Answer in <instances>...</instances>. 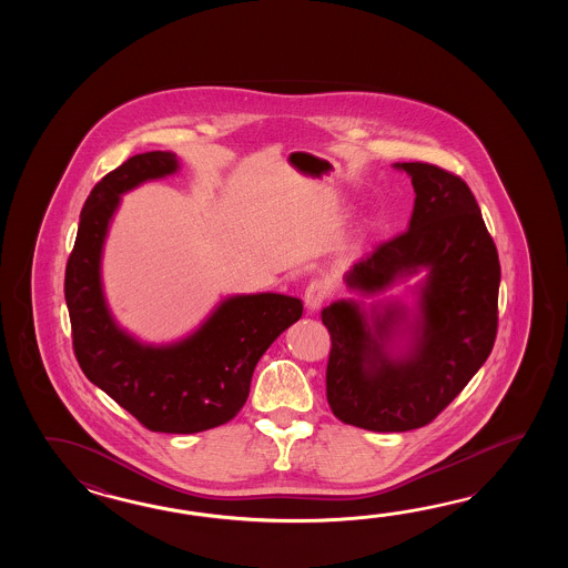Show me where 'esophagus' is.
<instances>
[{"label": "esophagus", "mask_w": 568, "mask_h": 568, "mask_svg": "<svg viewBox=\"0 0 568 568\" xmlns=\"http://www.w3.org/2000/svg\"><path fill=\"white\" fill-rule=\"evenodd\" d=\"M326 296H328V286L323 280H314L304 290V304L308 311H318L321 304L326 301Z\"/></svg>", "instance_id": "esophagus-1"}]
</instances>
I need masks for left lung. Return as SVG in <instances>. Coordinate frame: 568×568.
<instances>
[{
    "label": "left lung",
    "instance_id": "obj_1",
    "mask_svg": "<svg viewBox=\"0 0 568 568\" xmlns=\"http://www.w3.org/2000/svg\"><path fill=\"white\" fill-rule=\"evenodd\" d=\"M414 186L410 225L345 274L377 296L423 274L416 304L343 298L323 308L331 333L326 399L345 424L406 433L433 423L479 372L497 333L499 257L471 189L426 162H396Z\"/></svg>",
    "mask_w": 568,
    "mask_h": 568
}]
</instances>
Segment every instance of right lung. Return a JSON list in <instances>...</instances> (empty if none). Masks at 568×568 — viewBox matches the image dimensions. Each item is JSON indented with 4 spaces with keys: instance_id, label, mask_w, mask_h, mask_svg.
I'll return each mask as SVG.
<instances>
[{
    "instance_id": "obj_1",
    "label": "right lung",
    "mask_w": 568,
    "mask_h": 568,
    "mask_svg": "<svg viewBox=\"0 0 568 568\" xmlns=\"http://www.w3.org/2000/svg\"><path fill=\"white\" fill-rule=\"evenodd\" d=\"M181 169L172 152H145L97 182L81 211L64 298L83 374L145 428L193 435L230 423L250 396L255 365L302 316L286 294H235L219 302L191 335L148 345L121 328L109 311L101 257L121 194Z\"/></svg>"
}]
</instances>
